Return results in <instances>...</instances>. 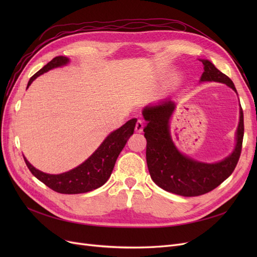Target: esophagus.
<instances>
[{"label": "esophagus", "instance_id": "1", "mask_svg": "<svg viewBox=\"0 0 257 257\" xmlns=\"http://www.w3.org/2000/svg\"><path fill=\"white\" fill-rule=\"evenodd\" d=\"M143 130H144V122L142 120H138L136 122V125H135L136 133H142Z\"/></svg>", "mask_w": 257, "mask_h": 257}]
</instances>
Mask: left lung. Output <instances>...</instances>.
Segmentation results:
<instances>
[{"label":"left lung","instance_id":"1","mask_svg":"<svg viewBox=\"0 0 257 257\" xmlns=\"http://www.w3.org/2000/svg\"><path fill=\"white\" fill-rule=\"evenodd\" d=\"M204 64L200 82L215 81L228 85L237 93L235 84L220 72L211 62L199 59ZM176 109L170 98L143 110L145 137L147 139L146 159L151 179L167 192L181 196H199L214 190L231 175L240 158L243 141V111L240 106L239 124L236 132L235 149L227 158L216 163H204L181 153L175 146L169 131V122Z\"/></svg>","mask_w":257,"mask_h":257}]
</instances>
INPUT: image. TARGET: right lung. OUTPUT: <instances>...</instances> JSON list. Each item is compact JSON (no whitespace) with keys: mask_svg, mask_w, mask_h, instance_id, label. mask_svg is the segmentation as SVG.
<instances>
[{"mask_svg":"<svg viewBox=\"0 0 257 257\" xmlns=\"http://www.w3.org/2000/svg\"><path fill=\"white\" fill-rule=\"evenodd\" d=\"M68 62V58L62 56L52 59L49 63L31 77L27 89L38 76L52 68L64 66ZM136 122L137 119H131L120 128L113 131L82 164L63 174L50 175L43 173L31 165L25 157L23 159L30 172L51 190L62 194L87 193L102 186L109 179L116 159L127 143L130 136L134 133Z\"/></svg>","mask_w":257,"mask_h":257,"instance_id":"add662e5","label":"right lung"}]
</instances>
